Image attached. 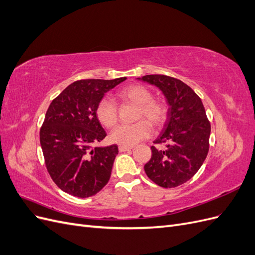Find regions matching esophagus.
<instances>
[{
	"label": "esophagus",
	"instance_id": "obj_1",
	"mask_svg": "<svg viewBox=\"0 0 255 255\" xmlns=\"http://www.w3.org/2000/svg\"><path fill=\"white\" fill-rule=\"evenodd\" d=\"M133 146L132 145H119V151L120 152H126L128 150H132Z\"/></svg>",
	"mask_w": 255,
	"mask_h": 255
}]
</instances>
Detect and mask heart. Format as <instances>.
Returning <instances> with one entry per match:
<instances>
[{"label":"heart","mask_w":255,"mask_h":255,"mask_svg":"<svg viewBox=\"0 0 255 255\" xmlns=\"http://www.w3.org/2000/svg\"><path fill=\"white\" fill-rule=\"evenodd\" d=\"M125 102L137 106L135 120H148L152 126L160 127L167 118V107L159 100L152 99L151 91L142 85H129L118 92ZM97 117L106 128H113L118 121V107L110 97H104L97 105ZM145 121L133 125H122L115 128L110 134V140L121 145H133L151 135L152 128Z\"/></svg>","instance_id":"heart-1"}]
</instances>
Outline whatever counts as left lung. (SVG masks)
Masks as SVG:
<instances>
[{
    "label": "left lung",
    "mask_w": 255,
    "mask_h": 255,
    "mask_svg": "<svg viewBox=\"0 0 255 255\" xmlns=\"http://www.w3.org/2000/svg\"><path fill=\"white\" fill-rule=\"evenodd\" d=\"M138 80L158 87L169 105L164 128L154 141L166 143V149L151 146L144 171L160 187L180 186L197 173L210 149L211 123L204 106L188 85L171 76L150 74Z\"/></svg>",
    "instance_id": "8db88e82"
}]
</instances>
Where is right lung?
<instances>
[{
    "label": "right lung",
    "mask_w": 255,
    "mask_h": 255,
    "mask_svg": "<svg viewBox=\"0 0 255 255\" xmlns=\"http://www.w3.org/2000/svg\"><path fill=\"white\" fill-rule=\"evenodd\" d=\"M126 80L76 81L50 104L40 128V144L49 174L67 194L88 198L110 181L118 146H94L106 136L97 105Z\"/></svg>",
    "instance_id": "obj_1"
}]
</instances>
